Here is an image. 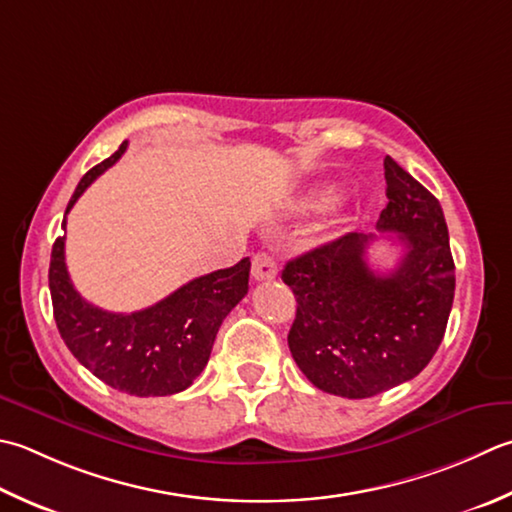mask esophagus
<instances>
[{
  "label": "esophagus",
  "mask_w": 512,
  "mask_h": 512,
  "mask_svg": "<svg viewBox=\"0 0 512 512\" xmlns=\"http://www.w3.org/2000/svg\"><path fill=\"white\" fill-rule=\"evenodd\" d=\"M250 273H253L255 282H266V279H273L277 275V264L275 259L268 253H257L253 257V266H250Z\"/></svg>",
  "instance_id": "esophagus-1"
}]
</instances>
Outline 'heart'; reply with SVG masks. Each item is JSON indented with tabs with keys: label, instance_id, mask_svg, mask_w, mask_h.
I'll list each match as a JSON object with an SVG mask.
<instances>
[{
	"label": "heart",
	"instance_id": "heart-1",
	"mask_svg": "<svg viewBox=\"0 0 512 512\" xmlns=\"http://www.w3.org/2000/svg\"><path fill=\"white\" fill-rule=\"evenodd\" d=\"M335 199V188L333 186H317L302 197L299 208L306 210V213H315V210L326 208Z\"/></svg>",
	"mask_w": 512,
	"mask_h": 512
}]
</instances>
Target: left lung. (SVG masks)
I'll return each mask as SVG.
<instances>
[{"label":"left lung","mask_w":512,"mask_h":512,"mask_svg":"<svg viewBox=\"0 0 512 512\" xmlns=\"http://www.w3.org/2000/svg\"><path fill=\"white\" fill-rule=\"evenodd\" d=\"M388 204L377 228L406 253L382 275L366 262L373 235L348 233L290 259L297 299L288 348L319 390L366 399L417 377L442 344L455 297V262L437 197L384 159Z\"/></svg>","instance_id":"8db88e82"}]
</instances>
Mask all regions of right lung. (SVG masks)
<instances>
[{"instance_id":"add662e5","label":"right lung","mask_w":512,"mask_h":512,"mask_svg":"<svg viewBox=\"0 0 512 512\" xmlns=\"http://www.w3.org/2000/svg\"><path fill=\"white\" fill-rule=\"evenodd\" d=\"M126 146L128 142L88 170L66 215L84 190L124 155ZM64 242L66 237H57L53 244L48 286L59 335L77 362L104 384L135 397L175 395L193 384L208 364L219 326L248 293L250 259L197 277L162 302L126 315L108 313L77 293L66 270Z\"/></svg>"}]
</instances>
